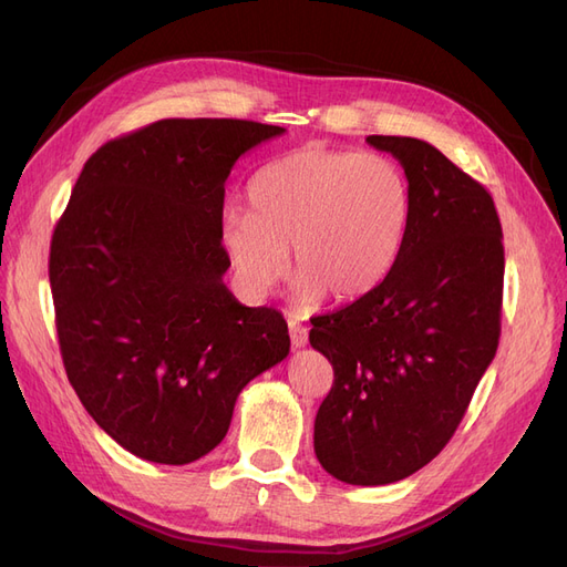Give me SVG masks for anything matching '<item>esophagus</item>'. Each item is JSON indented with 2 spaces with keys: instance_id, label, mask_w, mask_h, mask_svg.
Masks as SVG:
<instances>
[{
  "instance_id": "esophagus-1",
  "label": "esophagus",
  "mask_w": 567,
  "mask_h": 567,
  "mask_svg": "<svg viewBox=\"0 0 567 567\" xmlns=\"http://www.w3.org/2000/svg\"><path fill=\"white\" fill-rule=\"evenodd\" d=\"M288 333H290V342H293V348H305L307 346V326H302L298 319L290 317L288 319Z\"/></svg>"
}]
</instances>
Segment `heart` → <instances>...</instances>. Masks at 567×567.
<instances>
[{
    "instance_id": "1",
    "label": "heart",
    "mask_w": 567,
    "mask_h": 567,
    "mask_svg": "<svg viewBox=\"0 0 567 567\" xmlns=\"http://www.w3.org/2000/svg\"><path fill=\"white\" fill-rule=\"evenodd\" d=\"M250 210L221 217L236 279L260 298L293 262L302 307L357 300L398 260L411 219L400 165L383 153L302 148L269 163L248 186Z\"/></svg>"
}]
</instances>
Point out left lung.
<instances>
[{"label": "left lung", "instance_id": "left-lung-1", "mask_svg": "<svg viewBox=\"0 0 567 567\" xmlns=\"http://www.w3.org/2000/svg\"><path fill=\"white\" fill-rule=\"evenodd\" d=\"M367 142L404 167L411 219L371 293L312 319L310 342L333 367L315 452L348 485H390L447 444L502 333L504 244L487 188L414 136Z\"/></svg>", "mask_w": 567, "mask_h": 567}]
</instances>
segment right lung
<instances>
[{"instance_id": "right-lung-1", "label": "right lung", "mask_w": 567, "mask_h": 567, "mask_svg": "<svg viewBox=\"0 0 567 567\" xmlns=\"http://www.w3.org/2000/svg\"><path fill=\"white\" fill-rule=\"evenodd\" d=\"M284 127L169 117L84 163L51 236L49 284L68 381L130 454L184 466L225 440L236 398L288 357L274 307L221 281L225 182Z\"/></svg>"}]
</instances>
